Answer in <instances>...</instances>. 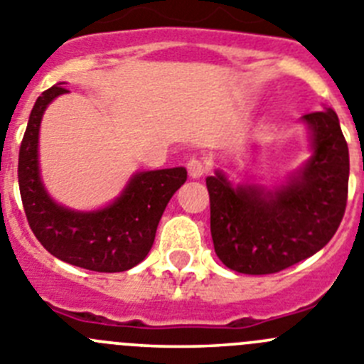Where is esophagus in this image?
Returning <instances> with one entry per match:
<instances>
[{"label": "esophagus", "instance_id": "obj_1", "mask_svg": "<svg viewBox=\"0 0 364 364\" xmlns=\"http://www.w3.org/2000/svg\"><path fill=\"white\" fill-rule=\"evenodd\" d=\"M186 170H188L190 178H192V179H199V178H203V176H205L206 166H205V163H203V161H199V159L192 158L188 163H186Z\"/></svg>", "mask_w": 364, "mask_h": 364}]
</instances>
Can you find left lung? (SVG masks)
I'll use <instances>...</instances> for the list:
<instances>
[{
	"label": "left lung",
	"instance_id": "obj_1",
	"mask_svg": "<svg viewBox=\"0 0 364 364\" xmlns=\"http://www.w3.org/2000/svg\"><path fill=\"white\" fill-rule=\"evenodd\" d=\"M312 158L283 185L234 186L215 170L206 178L214 250L239 274H276L306 259L339 228L348 196V145L332 109L303 116Z\"/></svg>",
	"mask_w": 364,
	"mask_h": 364
}]
</instances>
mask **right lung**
<instances>
[{"label": "right lung", "instance_id": "right-lung-1", "mask_svg": "<svg viewBox=\"0 0 364 364\" xmlns=\"http://www.w3.org/2000/svg\"><path fill=\"white\" fill-rule=\"evenodd\" d=\"M68 92L54 85L36 100L19 146L18 181L28 225L58 259L94 272H125L146 257L159 219L176 190L186 181L183 166L137 172L119 198L92 212L70 210L48 196L38 161L39 127L52 100Z\"/></svg>", "mask_w": 364, "mask_h": 364}]
</instances>
